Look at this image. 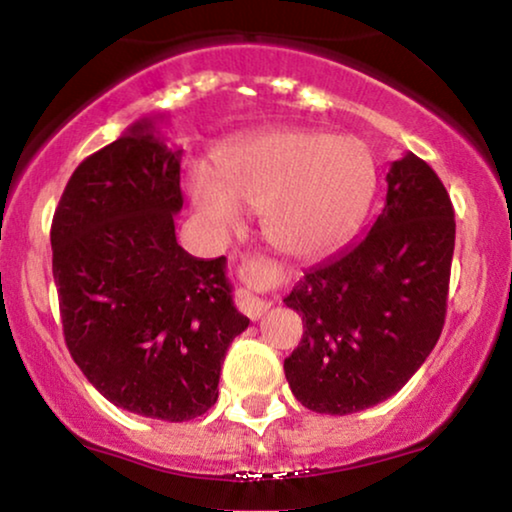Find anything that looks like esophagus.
Wrapping results in <instances>:
<instances>
[{
  "mask_svg": "<svg viewBox=\"0 0 512 512\" xmlns=\"http://www.w3.org/2000/svg\"><path fill=\"white\" fill-rule=\"evenodd\" d=\"M241 274L257 276V274H262V267L257 262H250V264H245V267L241 269ZM238 306H241V311L245 313V316L252 318V320H257V318H262L264 313L271 309V302H269V299H264V297L252 295L250 290H243L241 292V299H238Z\"/></svg>",
  "mask_w": 512,
  "mask_h": 512,
  "instance_id": "34e87169",
  "label": "esophagus"
}]
</instances>
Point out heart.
<instances>
[{"label":"heart","mask_w":512,"mask_h":512,"mask_svg":"<svg viewBox=\"0 0 512 512\" xmlns=\"http://www.w3.org/2000/svg\"><path fill=\"white\" fill-rule=\"evenodd\" d=\"M377 173L360 140L309 128L252 135L217 156L215 175L196 168L187 189L217 241L243 227V209L262 213L269 243L297 260L339 248L363 220Z\"/></svg>","instance_id":"obj_1"}]
</instances>
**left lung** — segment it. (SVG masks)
<instances>
[{
    "instance_id": "left-lung-1",
    "label": "left lung",
    "mask_w": 512,
    "mask_h": 512,
    "mask_svg": "<svg viewBox=\"0 0 512 512\" xmlns=\"http://www.w3.org/2000/svg\"><path fill=\"white\" fill-rule=\"evenodd\" d=\"M386 203L349 248L311 267L283 299L302 316L285 379L304 407L353 414L384 403L440 339L454 255V208L435 170L407 152Z\"/></svg>"
}]
</instances>
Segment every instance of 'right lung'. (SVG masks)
I'll list each match as a JSON object with an SVG mask.
<instances>
[{
    "label": "right lung",
    "mask_w": 512,
    "mask_h": 512,
    "mask_svg": "<svg viewBox=\"0 0 512 512\" xmlns=\"http://www.w3.org/2000/svg\"><path fill=\"white\" fill-rule=\"evenodd\" d=\"M182 149L156 119L74 170L53 215V278L67 349L121 410L189 421L217 403L229 344L250 320L234 306L227 257L177 243Z\"/></svg>",
    "instance_id": "add662e5"
}]
</instances>
